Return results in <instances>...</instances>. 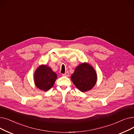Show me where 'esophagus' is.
I'll list each match as a JSON object with an SVG mask.
<instances>
[{
    "label": "esophagus",
    "instance_id": "1",
    "mask_svg": "<svg viewBox=\"0 0 134 134\" xmlns=\"http://www.w3.org/2000/svg\"><path fill=\"white\" fill-rule=\"evenodd\" d=\"M62 75H63V76H69V72H66L65 73L63 74Z\"/></svg>",
    "mask_w": 134,
    "mask_h": 134
}]
</instances>
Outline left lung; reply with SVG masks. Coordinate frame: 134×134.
Masks as SVG:
<instances>
[{
	"label": "left lung",
	"mask_w": 134,
	"mask_h": 134,
	"mask_svg": "<svg viewBox=\"0 0 134 134\" xmlns=\"http://www.w3.org/2000/svg\"><path fill=\"white\" fill-rule=\"evenodd\" d=\"M71 80L76 88L82 92L92 89L97 81V75L94 68L87 62L77 66L71 75Z\"/></svg>",
	"instance_id": "1"
}]
</instances>
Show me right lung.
I'll return each mask as SVG.
<instances>
[{
  "instance_id": "1",
  "label": "right lung",
  "mask_w": 134,
  "mask_h": 134,
  "mask_svg": "<svg viewBox=\"0 0 134 134\" xmlns=\"http://www.w3.org/2000/svg\"><path fill=\"white\" fill-rule=\"evenodd\" d=\"M57 78L56 73L47 65H40L35 72L34 80L35 86L38 89L47 91L54 85Z\"/></svg>"
}]
</instances>
